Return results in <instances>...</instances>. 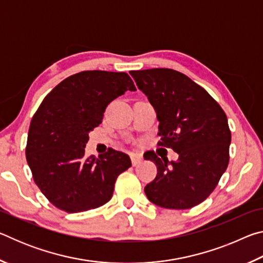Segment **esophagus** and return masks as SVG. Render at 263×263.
<instances>
[{"instance_id": "1", "label": "esophagus", "mask_w": 263, "mask_h": 263, "mask_svg": "<svg viewBox=\"0 0 263 263\" xmlns=\"http://www.w3.org/2000/svg\"><path fill=\"white\" fill-rule=\"evenodd\" d=\"M131 161L133 166H137V164H139L142 161V158L139 154H131Z\"/></svg>"}]
</instances>
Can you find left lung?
<instances>
[{"label": "left lung", "mask_w": 263, "mask_h": 263, "mask_svg": "<svg viewBox=\"0 0 263 263\" xmlns=\"http://www.w3.org/2000/svg\"><path fill=\"white\" fill-rule=\"evenodd\" d=\"M138 88L154 106L159 146L179 154L177 161L148 153L158 174L145 186L155 205L184 210L210 196L230 160L231 131L221 106L186 75L169 68L131 70Z\"/></svg>", "instance_id": "1"}]
</instances>
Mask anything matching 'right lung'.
<instances>
[{
	"label": "right lung",
	"mask_w": 263,
	"mask_h": 263,
	"mask_svg": "<svg viewBox=\"0 0 263 263\" xmlns=\"http://www.w3.org/2000/svg\"><path fill=\"white\" fill-rule=\"evenodd\" d=\"M126 90H136L127 73L84 70L53 88L33 115L26 161L34 183L60 210L77 213L104 205L118 175L131 167L130 157L112 148L99 158L84 155L88 133Z\"/></svg>",
	"instance_id": "obj_1"
}]
</instances>
